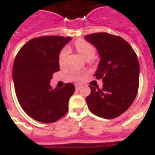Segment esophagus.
Returning a JSON list of instances; mask_svg holds the SVG:
<instances>
[{
    "instance_id": "esophagus-1",
    "label": "esophagus",
    "mask_w": 155,
    "mask_h": 155,
    "mask_svg": "<svg viewBox=\"0 0 155 155\" xmlns=\"http://www.w3.org/2000/svg\"><path fill=\"white\" fill-rule=\"evenodd\" d=\"M80 88H81V86H80V85H79V84L75 85V89H76V90H80Z\"/></svg>"
}]
</instances>
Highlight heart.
I'll list each match as a JSON object with an SVG mask.
<instances>
[{
    "mask_svg": "<svg viewBox=\"0 0 155 155\" xmlns=\"http://www.w3.org/2000/svg\"><path fill=\"white\" fill-rule=\"evenodd\" d=\"M75 47L76 51L86 59L90 60L94 58L96 54V48L92 44L86 40L79 39L75 42ZM70 54V49L68 47H64L58 54V61L60 67H65L68 62V55ZM84 77V73L79 71H71L68 75V80L71 81H81Z\"/></svg>",
    "mask_w": 155,
    "mask_h": 155,
    "instance_id": "heart-1",
    "label": "heart"
}]
</instances>
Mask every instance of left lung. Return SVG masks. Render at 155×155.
<instances>
[{
	"mask_svg": "<svg viewBox=\"0 0 155 155\" xmlns=\"http://www.w3.org/2000/svg\"><path fill=\"white\" fill-rule=\"evenodd\" d=\"M101 56L94 76L102 80L103 87L89 86L86 97L89 110L105 119L125 113L136 98L139 86V62L132 47L122 38L108 33L85 36Z\"/></svg>",
	"mask_w": 155,
	"mask_h": 155,
	"instance_id": "8db88e82",
	"label": "left lung"
}]
</instances>
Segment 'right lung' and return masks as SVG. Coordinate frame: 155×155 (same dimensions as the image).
I'll list each match as a JSON object with an SVG mask.
<instances>
[{"label": "right lung", "instance_id": "right-lung-1", "mask_svg": "<svg viewBox=\"0 0 155 155\" xmlns=\"http://www.w3.org/2000/svg\"><path fill=\"white\" fill-rule=\"evenodd\" d=\"M71 37L42 36L27 42L16 55L13 66L15 92L21 108L30 117L42 123L59 120L68 110L74 94L73 84L53 89L52 75L59 71L58 57Z\"/></svg>", "mask_w": 155, "mask_h": 155}]
</instances>
